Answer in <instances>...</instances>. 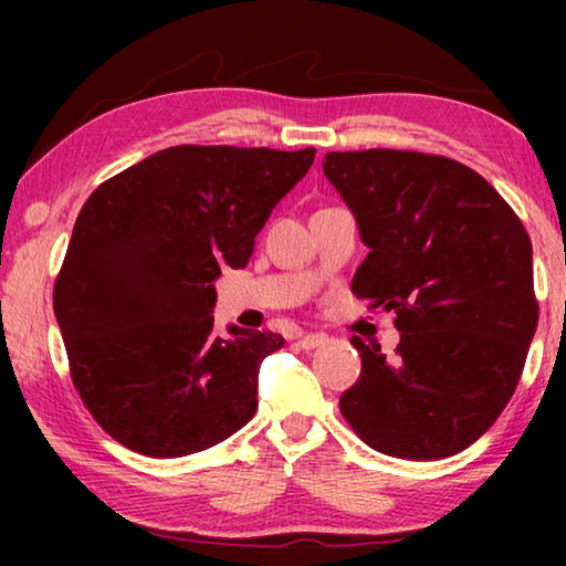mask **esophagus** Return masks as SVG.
Instances as JSON below:
<instances>
[{"mask_svg":"<svg viewBox=\"0 0 566 566\" xmlns=\"http://www.w3.org/2000/svg\"><path fill=\"white\" fill-rule=\"evenodd\" d=\"M329 342V337L324 332H314V334H304L300 339V347L302 349H314V347H324V344Z\"/></svg>","mask_w":566,"mask_h":566,"instance_id":"obj_1","label":"esophagus"}]
</instances>
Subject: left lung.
I'll return each mask as SVG.
<instances>
[{"instance_id": "8db88e82", "label": "left lung", "mask_w": 566, "mask_h": 566, "mask_svg": "<svg viewBox=\"0 0 566 566\" xmlns=\"http://www.w3.org/2000/svg\"><path fill=\"white\" fill-rule=\"evenodd\" d=\"M324 175L369 247L352 292L401 332L391 357L354 334L361 375L342 417L381 454L462 452L520 385L539 319L530 234L490 181L442 155L327 151Z\"/></svg>"}]
</instances>
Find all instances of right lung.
I'll return each instance as SVG.
<instances>
[{"instance_id":"right-lung-1","label":"right lung","mask_w":566,"mask_h":566,"mask_svg":"<svg viewBox=\"0 0 566 566\" xmlns=\"http://www.w3.org/2000/svg\"><path fill=\"white\" fill-rule=\"evenodd\" d=\"M317 149L179 145L92 191L54 282L74 389L132 452L171 459L256 411L260 364L284 337L214 332V280L244 270L276 202Z\"/></svg>"}]
</instances>
